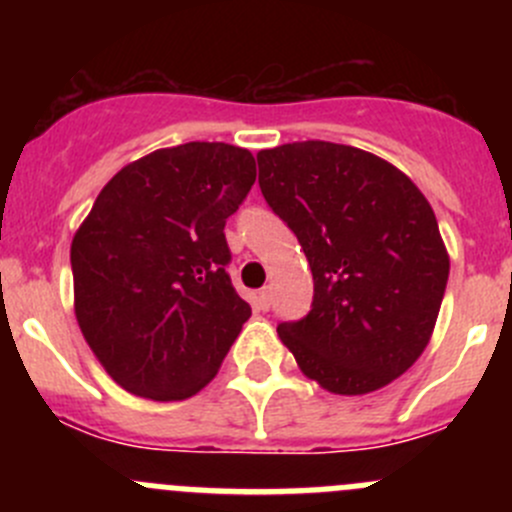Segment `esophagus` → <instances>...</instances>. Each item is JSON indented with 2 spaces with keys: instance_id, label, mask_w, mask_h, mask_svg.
Segmentation results:
<instances>
[{
  "instance_id": "1",
  "label": "esophagus",
  "mask_w": 512,
  "mask_h": 512,
  "mask_svg": "<svg viewBox=\"0 0 512 512\" xmlns=\"http://www.w3.org/2000/svg\"><path fill=\"white\" fill-rule=\"evenodd\" d=\"M270 304H272V297H270V289H260V292H257V309H260V312H267V309H270Z\"/></svg>"
}]
</instances>
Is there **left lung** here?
Masks as SVG:
<instances>
[{"label": "left lung", "instance_id": "left-lung-1", "mask_svg": "<svg viewBox=\"0 0 512 512\" xmlns=\"http://www.w3.org/2000/svg\"><path fill=\"white\" fill-rule=\"evenodd\" d=\"M257 165L314 277L312 309L277 327L282 344L332 394L391 384L426 349L451 270L428 200L389 160L342 143H285Z\"/></svg>", "mask_w": 512, "mask_h": 512}]
</instances>
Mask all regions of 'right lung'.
<instances>
[{
    "instance_id": "right-lung-1",
    "label": "right lung",
    "mask_w": 512,
    "mask_h": 512,
    "mask_svg": "<svg viewBox=\"0 0 512 512\" xmlns=\"http://www.w3.org/2000/svg\"><path fill=\"white\" fill-rule=\"evenodd\" d=\"M255 183L230 143L160 148L118 170L71 242L81 334L118 386L183 401L218 374L252 309L227 275L225 220Z\"/></svg>"
}]
</instances>
